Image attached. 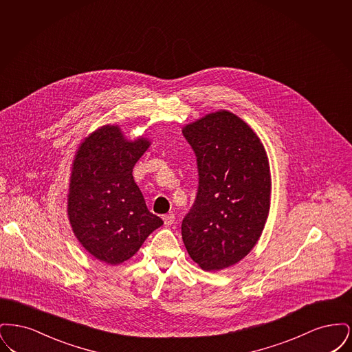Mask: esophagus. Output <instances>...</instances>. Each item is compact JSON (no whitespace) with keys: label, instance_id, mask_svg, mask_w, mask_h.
<instances>
[{"label":"esophagus","instance_id":"obj_1","mask_svg":"<svg viewBox=\"0 0 352 352\" xmlns=\"http://www.w3.org/2000/svg\"><path fill=\"white\" fill-rule=\"evenodd\" d=\"M162 219H164L165 226H168V227H170L171 224H174V221H175V217H174V214H168V215H165Z\"/></svg>","mask_w":352,"mask_h":352}]
</instances>
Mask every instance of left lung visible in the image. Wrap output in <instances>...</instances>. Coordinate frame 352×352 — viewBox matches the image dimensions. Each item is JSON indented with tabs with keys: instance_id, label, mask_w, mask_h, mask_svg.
<instances>
[{
	"instance_id": "8db88e82",
	"label": "left lung",
	"mask_w": 352,
	"mask_h": 352,
	"mask_svg": "<svg viewBox=\"0 0 352 352\" xmlns=\"http://www.w3.org/2000/svg\"><path fill=\"white\" fill-rule=\"evenodd\" d=\"M197 155V198L182 221L190 257L204 270L232 267L263 234L270 207L268 155L248 124L228 111L186 125Z\"/></svg>"
}]
</instances>
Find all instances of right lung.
Returning a JSON list of instances; mask_svg holds the SVG:
<instances>
[{"label":"right lung","instance_id":"1","mask_svg":"<svg viewBox=\"0 0 352 352\" xmlns=\"http://www.w3.org/2000/svg\"><path fill=\"white\" fill-rule=\"evenodd\" d=\"M149 145L142 137L128 141L118 125H104L75 154L68 219L84 250L109 265L131 258L164 224L148 210L132 174Z\"/></svg>","mask_w":352,"mask_h":352}]
</instances>
